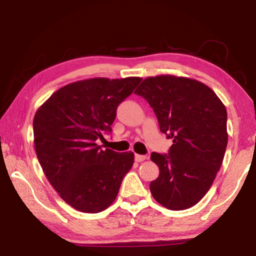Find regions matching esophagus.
<instances>
[{
	"label": "esophagus",
	"instance_id": "esophagus-1",
	"mask_svg": "<svg viewBox=\"0 0 256 256\" xmlns=\"http://www.w3.org/2000/svg\"><path fill=\"white\" fill-rule=\"evenodd\" d=\"M146 158V156L144 155H138V154H135V160L136 162H143Z\"/></svg>",
	"mask_w": 256,
	"mask_h": 256
}]
</instances>
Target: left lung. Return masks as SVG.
Returning a JSON list of instances; mask_svg holds the SVG:
<instances>
[{
    "instance_id": "8db88e82",
    "label": "left lung",
    "mask_w": 256,
    "mask_h": 256,
    "mask_svg": "<svg viewBox=\"0 0 256 256\" xmlns=\"http://www.w3.org/2000/svg\"><path fill=\"white\" fill-rule=\"evenodd\" d=\"M135 93L148 101L160 132L174 142L168 155L150 156L160 168L150 183L152 197L172 211L192 208L222 166L228 140L226 108L208 86L184 76H149Z\"/></svg>"
}]
</instances>
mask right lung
<instances>
[{
    "label": "right lung",
    "mask_w": 256,
    "mask_h": 256,
    "mask_svg": "<svg viewBox=\"0 0 256 256\" xmlns=\"http://www.w3.org/2000/svg\"><path fill=\"white\" fill-rule=\"evenodd\" d=\"M138 76L93 78L68 84L38 108L34 142L45 176L60 198L80 212L98 213L115 200L134 154L102 149L116 108L141 82Z\"/></svg>",
    "instance_id": "add662e5"
}]
</instances>
